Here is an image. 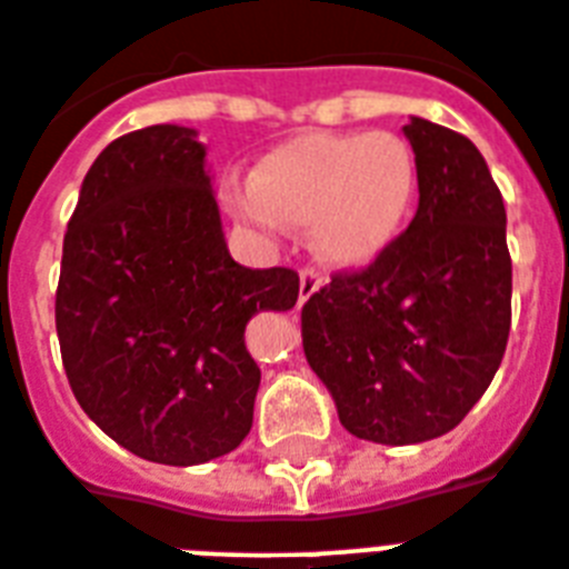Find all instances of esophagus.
I'll use <instances>...</instances> for the list:
<instances>
[{"instance_id":"esophagus-1","label":"esophagus","mask_w":569,"mask_h":569,"mask_svg":"<svg viewBox=\"0 0 569 569\" xmlns=\"http://www.w3.org/2000/svg\"><path fill=\"white\" fill-rule=\"evenodd\" d=\"M319 288H322V276L317 270H302V276H299V305H305L310 296L319 293Z\"/></svg>"}]
</instances>
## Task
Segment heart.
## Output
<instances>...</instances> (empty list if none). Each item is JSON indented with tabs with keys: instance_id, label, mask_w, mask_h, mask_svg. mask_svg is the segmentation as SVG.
Returning <instances> with one entry per match:
<instances>
[{
	"instance_id": "1",
	"label": "heart",
	"mask_w": 569,
	"mask_h": 569,
	"mask_svg": "<svg viewBox=\"0 0 569 569\" xmlns=\"http://www.w3.org/2000/svg\"><path fill=\"white\" fill-rule=\"evenodd\" d=\"M247 224L279 232L308 224L310 250L333 267L371 264L409 224L417 160L395 132L305 134L259 158L247 187L224 189Z\"/></svg>"
}]
</instances>
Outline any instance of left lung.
I'll use <instances>...</instances> for the list:
<instances>
[{
	"label": "left lung",
	"instance_id": "1",
	"mask_svg": "<svg viewBox=\"0 0 569 569\" xmlns=\"http://www.w3.org/2000/svg\"><path fill=\"white\" fill-rule=\"evenodd\" d=\"M417 160L409 230L362 273L302 308L305 357L359 440L411 446L469 415L507 351V210L478 146L446 126H402Z\"/></svg>",
	"mask_w": 569,
	"mask_h": 569
}]
</instances>
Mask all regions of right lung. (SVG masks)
<instances>
[{"label": "right lung", "instance_id": "add662e5", "mask_svg": "<svg viewBox=\"0 0 569 569\" xmlns=\"http://www.w3.org/2000/svg\"><path fill=\"white\" fill-rule=\"evenodd\" d=\"M296 299L293 270L227 250L196 129L146 126L97 154L62 241L57 337L80 409L114 443L167 466L236 449L261 382L247 322Z\"/></svg>", "mask_w": 569, "mask_h": 569}]
</instances>
